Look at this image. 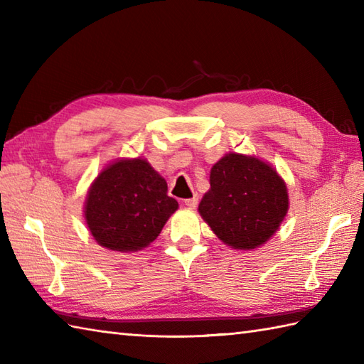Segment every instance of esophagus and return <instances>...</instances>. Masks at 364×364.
I'll use <instances>...</instances> for the list:
<instances>
[{"label":"esophagus","mask_w":364,"mask_h":364,"mask_svg":"<svg viewBox=\"0 0 364 364\" xmlns=\"http://www.w3.org/2000/svg\"><path fill=\"white\" fill-rule=\"evenodd\" d=\"M184 205L189 206V208H196L198 205V197L194 196L192 198H186V200H184Z\"/></svg>","instance_id":"1"}]
</instances>
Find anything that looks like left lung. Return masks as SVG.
Instances as JSON below:
<instances>
[{
    "label": "left lung",
    "mask_w": 364,
    "mask_h": 364,
    "mask_svg": "<svg viewBox=\"0 0 364 364\" xmlns=\"http://www.w3.org/2000/svg\"><path fill=\"white\" fill-rule=\"evenodd\" d=\"M198 213L223 244L252 250L267 242L289 208L288 188L267 162L228 153L210 173Z\"/></svg>",
    "instance_id": "8db88e82"
}]
</instances>
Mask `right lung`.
<instances>
[{
  "instance_id": "add662e5",
  "label": "right lung",
  "mask_w": 364,
  "mask_h": 364,
  "mask_svg": "<svg viewBox=\"0 0 364 364\" xmlns=\"http://www.w3.org/2000/svg\"><path fill=\"white\" fill-rule=\"evenodd\" d=\"M176 210L166 180L146 159H117L92 183L84 218L100 245L127 253L153 242Z\"/></svg>"
}]
</instances>
